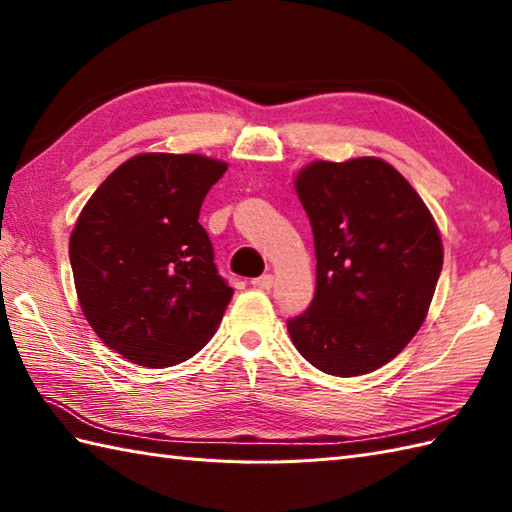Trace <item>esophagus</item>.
Returning a JSON list of instances; mask_svg holds the SVG:
<instances>
[{
	"label": "esophagus",
	"instance_id": "esophagus-1",
	"mask_svg": "<svg viewBox=\"0 0 512 512\" xmlns=\"http://www.w3.org/2000/svg\"><path fill=\"white\" fill-rule=\"evenodd\" d=\"M273 284H275L273 275H262V277L253 279V286L259 288V290H270V288H273Z\"/></svg>",
	"mask_w": 512,
	"mask_h": 512
}]
</instances>
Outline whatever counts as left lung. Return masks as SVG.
Returning <instances> with one entry per match:
<instances>
[{"label": "left lung", "instance_id": "left-lung-1", "mask_svg": "<svg viewBox=\"0 0 512 512\" xmlns=\"http://www.w3.org/2000/svg\"><path fill=\"white\" fill-rule=\"evenodd\" d=\"M295 189L310 217L317 290L288 321L299 354L332 376H361L405 350L427 317L442 239L416 189L380 158L317 160Z\"/></svg>", "mask_w": 512, "mask_h": 512}]
</instances>
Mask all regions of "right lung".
Masks as SVG:
<instances>
[{"label":"right lung","instance_id":"1","mask_svg":"<svg viewBox=\"0 0 512 512\" xmlns=\"http://www.w3.org/2000/svg\"><path fill=\"white\" fill-rule=\"evenodd\" d=\"M224 171L198 154H140L105 178L76 220L70 264L81 310L136 365L187 361L224 317L233 288L198 222Z\"/></svg>","mask_w":512,"mask_h":512}]
</instances>
